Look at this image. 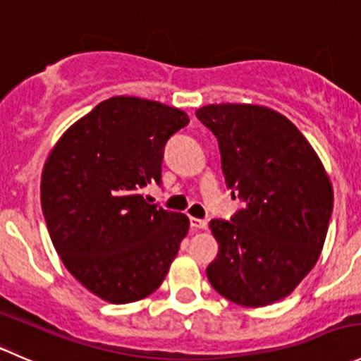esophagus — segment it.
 <instances>
[{
    "label": "esophagus",
    "mask_w": 361,
    "mask_h": 361,
    "mask_svg": "<svg viewBox=\"0 0 361 361\" xmlns=\"http://www.w3.org/2000/svg\"><path fill=\"white\" fill-rule=\"evenodd\" d=\"M189 224H191L192 230H207V221L205 219L191 217V219H189Z\"/></svg>",
    "instance_id": "1"
}]
</instances>
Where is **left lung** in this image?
Instances as JSON below:
<instances>
[{
    "label": "left lung",
    "mask_w": 361,
    "mask_h": 361,
    "mask_svg": "<svg viewBox=\"0 0 361 361\" xmlns=\"http://www.w3.org/2000/svg\"><path fill=\"white\" fill-rule=\"evenodd\" d=\"M216 135L231 195L245 207L212 219L219 244L207 277L221 297L263 307L288 297L316 265L334 209V189L312 145L269 106L223 103L196 110Z\"/></svg>",
    "instance_id": "8db88e82"
}]
</instances>
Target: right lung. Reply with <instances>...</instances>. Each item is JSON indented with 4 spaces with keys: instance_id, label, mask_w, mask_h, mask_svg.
Wrapping results in <instances>:
<instances>
[{
    "instance_id": "obj_1",
    "label": "right lung",
    "mask_w": 361,
    "mask_h": 361,
    "mask_svg": "<svg viewBox=\"0 0 361 361\" xmlns=\"http://www.w3.org/2000/svg\"><path fill=\"white\" fill-rule=\"evenodd\" d=\"M189 123L173 106L114 96L64 131L42 173V210L68 272L110 303L149 297L165 279L189 219L151 205L165 144Z\"/></svg>"
}]
</instances>
